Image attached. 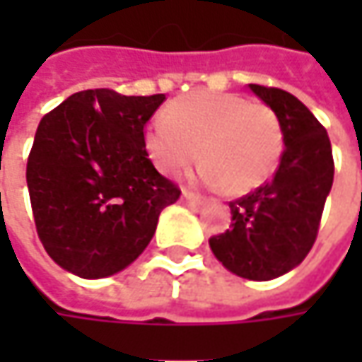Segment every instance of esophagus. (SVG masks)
<instances>
[{
    "instance_id": "34e87169",
    "label": "esophagus",
    "mask_w": 362,
    "mask_h": 362,
    "mask_svg": "<svg viewBox=\"0 0 362 362\" xmlns=\"http://www.w3.org/2000/svg\"><path fill=\"white\" fill-rule=\"evenodd\" d=\"M181 199H183L185 203H189V205H193V207L202 203V197H199V195H195V193H191V191H187V189H183Z\"/></svg>"
}]
</instances>
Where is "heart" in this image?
<instances>
[{"label": "heart", "instance_id": "b5f03b06", "mask_svg": "<svg viewBox=\"0 0 362 362\" xmlns=\"http://www.w3.org/2000/svg\"><path fill=\"white\" fill-rule=\"evenodd\" d=\"M145 146L165 175L189 167L202 146L203 183L243 195L278 169L284 134L278 115L264 103L233 92H195L151 119Z\"/></svg>", "mask_w": 362, "mask_h": 362}]
</instances>
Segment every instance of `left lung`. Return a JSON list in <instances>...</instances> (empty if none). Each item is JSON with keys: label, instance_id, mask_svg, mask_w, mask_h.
<instances>
[{"label": "left lung", "instance_id": "8db88e82", "mask_svg": "<svg viewBox=\"0 0 362 362\" xmlns=\"http://www.w3.org/2000/svg\"><path fill=\"white\" fill-rule=\"evenodd\" d=\"M250 90L278 115L286 148L272 181L230 202V230L211 235L209 245L228 270L264 282L296 268L310 252L334 160L327 129L294 94L259 84Z\"/></svg>", "mask_w": 362, "mask_h": 362}]
</instances>
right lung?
Returning <instances> with one entry per match:
<instances>
[{
  "instance_id": "1",
  "label": "right lung",
  "mask_w": 362,
  "mask_h": 362,
  "mask_svg": "<svg viewBox=\"0 0 362 362\" xmlns=\"http://www.w3.org/2000/svg\"><path fill=\"white\" fill-rule=\"evenodd\" d=\"M163 100L94 88L40 120L25 179L37 238L64 270L88 280L124 270L179 199L181 189L145 146L146 122Z\"/></svg>"
}]
</instances>
